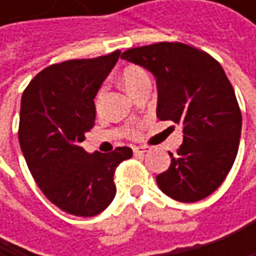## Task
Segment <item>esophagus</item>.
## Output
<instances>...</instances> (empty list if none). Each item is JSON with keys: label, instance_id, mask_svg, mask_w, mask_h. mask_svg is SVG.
Segmentation results:
<instances>
[{"label": "esophagus", "instance_id": "esophagus-1", "mask_svg": "<svg viewBox=\"0 0 256 256\" xmlns=\"http://www.w3.org/2000/svg\"><path fill=\"white\" fill-rule=\"evenodd\" d=\"M133 152L142 156V154L148 152V146H134V148H133Z\"/></svg>", "mask_w": 256, "mask_h": 256}]
</instances>
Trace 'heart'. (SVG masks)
I'll list each match as a JSON object with an SVG mask.
<instances>
[{
  "label": "heart",
  "instance_id": "1",
  "mask_svg": "<svg viewBox=\"0 0 256 256\" xmlns=\"http://www.w3.org/2000/svg\"><path fill=\"white\" fill-rule=\"evenodd\" d=\"M122 82H123L124 88L132 94L134 90H138V88L142 87L144 84H150V77H148V74H146L142 68H139V66H128V68L123 71V74H122ZM102 93H104V92H99V94H98V98H96V106L100 105Z\"/></svg>",
  "mask_w": 256,
  "mask_h": 256
}]
</instances>
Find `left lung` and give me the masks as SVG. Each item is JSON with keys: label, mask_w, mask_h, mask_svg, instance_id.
Wrapping results in <instances>:
<instances>
[{"label": "left lung", "mask_w": 256, "mask_h": 256, "mask_svg": "<svg viewBox=\"0 0 256 256\" xmlns=\"http://www.w3.org/2000/svg\"><path fill=\"white\" fill-rule=\"evenodd\" d=\"M122 59L145 68L157 81V118L180 126L184 140L170 168L156 180L174 200L194 203L210 196L232 168L242 114L222 66L208 53L182 44L157 42L130 48Z\"/></svg>", "instance_id": "obj_1"}]
</instances>
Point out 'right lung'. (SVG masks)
I'll return each instance as SVG.
<instances>
[{
	"label": "right lung",
	"instance_id": "add662e5",
	"mask_svg": "<svg viewBox=\"0 0 256 256\" xmlns=\"http://www.w3.org/2000/svg\"><path fill=\"white\" fill-rule=\"evenodd\" d=\"M120 52L68 60L42 70L22 96L19 142L28 168L46 197L66 214L94 216L116 197V168L132 157L118 146L88 154L81 142L96 118L94 96Z\"/></svg>",
	"mask_w": 256,
	"mask_h": 256
}]
</instances>
